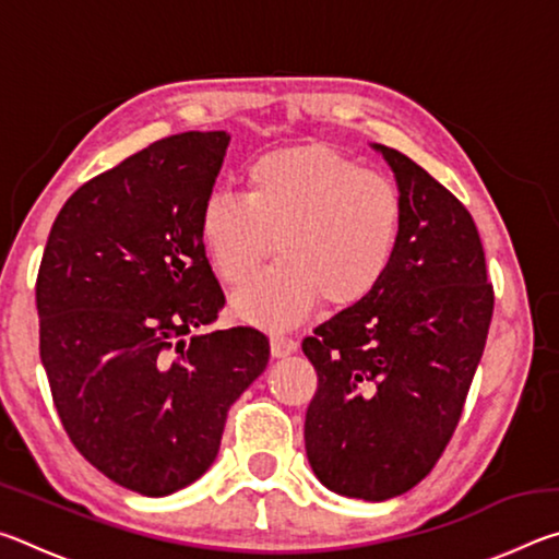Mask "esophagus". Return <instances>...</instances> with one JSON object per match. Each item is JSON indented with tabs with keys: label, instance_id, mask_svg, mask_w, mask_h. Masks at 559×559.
Wrapping results in <instances>:
<instances>
[{
	"label": "esophagus",
	"instance_id": "1",
	"mask_svg": "<svg viewBox=\"0 0 559 559\" xmlns=\"http://www.w3.org/2000/svg\"><path fill=\"white\" fill-rule=\"evenodd\" d=\"M298 349V343L288 335H281V333H273L271 335V355L273 357H288Z\"/></svg>",
	"mask_w": 559,
	"mask_h": 559
}]
</instances>
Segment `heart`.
I'll list each match as a JSON object with an SVG mask.
<instances>
[{"label": "heart", "mask_w": 559, "mask_h": 559, "mask_svg": "<svg viewBox=\"0 0 559 559\" xmlns=\"http://www.w3.org/2000/svg\"><path fill=\"white\" fill-rule=\"evenodd\" d=\"M200 236L226 283L245 281L273 238L280 261L231 302L249 323L293 325L320 298L349 308L380 288L400 249L402 200L390 179L337 150H273L246 169L243 197H206Z\"/></svg>", "instance_id": "b5f03b06"}]
</instances>
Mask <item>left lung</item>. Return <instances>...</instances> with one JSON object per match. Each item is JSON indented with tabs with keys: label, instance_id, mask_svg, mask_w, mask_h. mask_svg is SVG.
<instances>
[{
	"label": "left lung",
	"instance_id": "8db88e82",
	"mask_svg": "<svg viewBox=\"0 0 559 559\" xmlns=\"http://www.w3.org/2000/svg\"><path fill=\"white\" fill-rule=\"evenodd\" d=\"M372 147L400 187V249L370 298L302 340L318 372L306 453L325 488L386 500L427 478L456 431L493 286L466 206L400 150Z\"/></svg>",
	"mask_w": 559,
	"mask_h": 559
}]
</instances>
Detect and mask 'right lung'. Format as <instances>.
<instances>
[{"label":"right lung","instance_id":"add662e5","mask_svg":"<svg viewBox=\"0 0 559 559\" xmlns=\"http://www.w3.org/2000/svg\"><path fill=\"white\" fill-rule=\"evenodd\" d=\"M229 135L179 132L75 189L36 278L39 353L66 433L118 486L169 496L219 453L226 412L266 370L224 308L200 212Z\"/></svg>","mask_w":559,"mask_h":559}]
</instances>
